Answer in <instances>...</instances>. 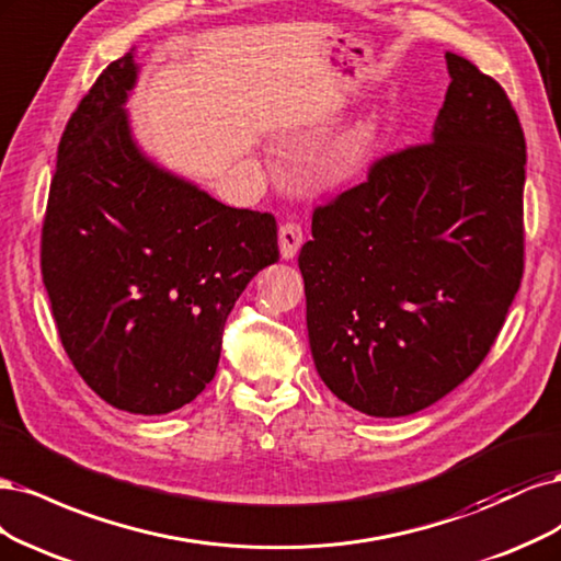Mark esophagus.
<instances>
[{
    "mask_svg": "<svg viewBox=\"0 0 561 561\" xmlns=\"http://www.w3.org/2000/svg\"><path fill=\"white\" fill-rule=\"evenodd\" d=\"M302 240H305V234H302V228L298 224H294V221L284 224L279 228V254H282V259L294 261L296 254H298V249L302 247Z\"/></svg>",
    "mask_w": 561,
    "mask_h": 561,
    "instance_id": "esophagus-1",
    "label": "esophagus"
}]
</instances>
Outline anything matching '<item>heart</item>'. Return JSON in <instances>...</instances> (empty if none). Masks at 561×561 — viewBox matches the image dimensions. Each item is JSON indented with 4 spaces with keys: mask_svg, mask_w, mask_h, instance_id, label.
Masks as SVG:
<instances>
[{
    "mask_svg": "<svg viewBox=\"0 0 561 561\" xmlns=\"http://www.w3.org/2000/svg\"><path fill=\"white\" fill-rule=\"evenodd\" d=\"M379 130H382V116L379 114H368L356 121L329 151V172L340 179V182H345V179H352L364 170L368 158L375 151Z\"/></svg>",
    "mask_w": 561,
    "mask_h": 561,
    "instance_id": "1",
    "label": "heart"
}]
</instances>
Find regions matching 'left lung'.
<instances>
[{
    "label": "left lung",
    "mask_w": 561,
    "mask_h": 561,
    "mask_svg": "<svg viewBox=\"0 0 561 561\" xmlns=\"http://www.w3.org/2000/svg\"><path fill=\"white\" fill-rule=\"evenodd\" d=\"M431 141L314 209L298 256L319 377L370 417L457 389L494 345L524 270L527 144L503 88L445 53Z\"/></svg>",
    "instance_id": "8db88e82"
}]
</instances>
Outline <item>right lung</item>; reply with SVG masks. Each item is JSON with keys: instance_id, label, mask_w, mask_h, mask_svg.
<instances>
[{"instance_id": "1", "label": "right lung", "mask_w": 561, "mask_h": 561, "mask_svg": "<svg viewBox=\"0 0 561 561\" xmlns=\"http://www.w3.org/2000/svg\"><path fill=\"white\" fill-rule=\"evenodd\" d=\"M137 75L130 48L67 123L42 275L85 385L118 410L168 414L211 382L234 300L279 259L277 224L141 151L125 110Z\"/></svg>"}]
</instances>
